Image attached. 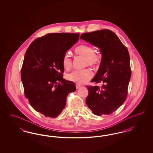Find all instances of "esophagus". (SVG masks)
I'll return each mask as SVG.
<instances>
[{
	"label": "esophagus",
	"instance_id": "34e87169",
	"mask_svg": "<svg viewBox=\"0 0 153 153\" xmlns=\"http://www.w3.org/2000/svg\"><path fill=\"white\" fill-rule=\"evenodd\" d=\"M76 88H77V89H79V88H80L81 87V85H78V84H76Z\"/></svg>",
	"mask_w": 153,
	"mask_h": 153
}]
</instances>
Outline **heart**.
Returning <instances> with one entry per match:
<instances>
[{"instance_id": "obj_1", "label": "heart", "mask_w": 153, "mask_h": 153, "mask_svg": "<svg viewBox=\"0 0 153 153\" xmlns=\"http://www.w3.org/2000/svg\"><path fill=\"white\" fill-rule=\"evenodd\" d=\"M74 52L76 54L85 57V66H95L99 64L100 56L95 51L94 48L87 44H81L77 46ZM62 65L66 70H69L72 65V59L69 53H66L62 58ZM93 76L92 72L89 69L74 70L66 74V77L69 81L78 84H83L90 80Z\"/></svg>"}]
</instances>
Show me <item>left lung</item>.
Segmentation results:
<instances>
[{"label": "left lung", "mask_w": 153, "mask_h": 153, "mask_svg": "<svg viewBox=\"0 0 153 153\" xmlns=\"http://www.w3.org/2000/svg\"><path fill=\"white\" fill-rule=\"evenodd\" d=\"M80 38L100 49L102 56L91 81L103 84L100 87L86 86L89 94L85 102L96 115H109L123 104L127 96L131 74L128 51L109 30L83 33Z\"/></svg>", "instance_id": "8db88e82"}]
</instances>
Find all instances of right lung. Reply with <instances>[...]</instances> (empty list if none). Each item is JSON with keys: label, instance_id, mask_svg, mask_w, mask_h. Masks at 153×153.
<instances>
[{"label": "right lung", "instance_id": "right-lung-1", "mask_svg": "<svg viewBox=\"0 0 153 153\" xmlns=\"http://www.w3.org/2000/svg\"><path fill=\"white\" fill-rule=\"evenodd\" d=\"M77 33H51L30 44L21 70L25 95L31 106L45 117H58L68 95L76 89L74 83L63 79L62 58L79 38Z\"/></svg>", "mask_w": 153, "mask_h": 153}]
</instances>
